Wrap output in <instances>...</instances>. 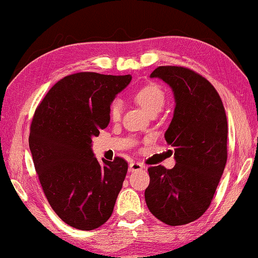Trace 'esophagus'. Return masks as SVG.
<instances>
[{
	"instance_id": "1",
	"label": "esophagus",
	"mask_w": 258,
	"mask_h": 258,
	"mask_svg": "<svg viewBox=\"0 0 258 258\" xmlns=\"http://www.w3.org/2000/svg\"><path fill=\"white\" fill-rule=\"evenodd\" d=\"M128 169H130V171L136 172V171H139V170H142V169H145V166L139 162H131Z\"/></svg>"
}]
</instances>
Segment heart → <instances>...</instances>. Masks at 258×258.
Here are the masks:
<instances>
[{"label": "heart", "mask_w": 258, "mask_h": 258, "mask_svg": "<svg viewBox=\"0 0 258 258\" xmlns=\"http://www.w3.org/2000/svg\"><path fill=\"white\" fill-rule=\"evenodd\" d=\"M134 99L142 109H145L148 113H152L154 111H161L164 105V102H166V95L160 86L155 83H148L136 91ZM121 101L120 99H114L110 104L109 109L111 119L119 120L121 116Z\"/></svg>", "instance_id": "1"}]
</instances>
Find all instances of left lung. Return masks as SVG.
Instances as JSON below:
<instances>
[{
	"label": "left lung",
	"instance_id": "obj_1",
	"mask_svg": "<svg viewBox=\"0 0 258 258\" xmlns=\"http://www.w3.org/2000/svg\"><path fill=\"white\" fill-rule=\"evenodd\" d=\"M171 88L172 119L164 138L175 149L172 169H148L149 211L169 226L197 220L210 206L227 161V118L220 96L187 68L161 66L151 74Z\"/></svg>",
	"mask_w": 258,
	"mask_h": 258
}]
</instances>
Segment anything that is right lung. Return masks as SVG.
<instances>
[{"mask_svg": "<svg viewBox=\"0 0 258 258\" xmlns=\"http://www.w3.org/2000/svg\"><path fill=\"white\" fill-rule=\"evenodd\" d=\"M132 76L78 73L53 86L34 112L29 137L46 198L67 225L91 230L109 220L127 162L97 161L92 138L110 122V104Z\"/></svg>", "mask_w": 258, "mask_h": 258, "instance_id": "right-lung-1", "label": "right lung"}]
</instances>
